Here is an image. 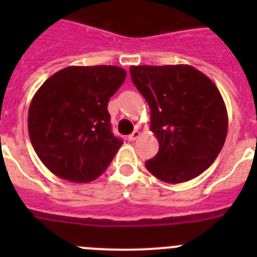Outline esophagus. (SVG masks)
I'll use <instances>...</instances> for the list:
<instances>
[{
	"label": "esophagus",
	"mask_w": 257,
	"mask_h": 257,
	"mask_svg": "<svg viewBox=\"0 0 257 257\" xmlns=\"http://www.w3.org/2000/svg\"><path fill=\"white\" fill-rule=\"evenodd\" d=\"M139 136H140V131L135 130L133 134H131V135H128V138H127V139H128V142H135V140L138 139Z\"/></svg>",
	"instance_id": "obj_1"
}]
</instances>
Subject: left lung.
<instances>
[{
	"label": "left lung",
	"mask_w": 257,
	"mask_h": 257,
	"mask_svg": "<svg viewBox=\"0 0 257 257\" xmlns=\"http://www.w3.org/2000/svg\"><path fill=\"white\" fill-rule=\"evenodd\" d=\"M130 74L151 108V130L160 143L147 170L170 184L197 178L226 139L228 113L219 88L187 64L133 65Z\"/></svg>",
	"instance_id": "obj_1"
}]
</instances>
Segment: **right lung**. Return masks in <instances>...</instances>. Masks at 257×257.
I'll return each mask as SVG.
<instances>
[{
    "label": "right lung",
    "mask_w": 257,
    "mask_h": 257,
    "mask_svg": "<svg viewBox=\"0 0 257 257\" xmlns=\"http://www.w3.org/2000/svg\"><path fill=\"white\" fill-rule=\"evenodd\" d=\"M126 78L114 65L68 67L47 78L28 110L33 149L47 169L73 183L97 179L123 144L113 135L108 101Z\"/></svg>",
    "instance_id": "add662e5"
}]
</instances>
